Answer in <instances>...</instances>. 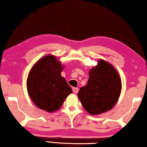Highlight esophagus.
Wrapping results in <instances>:
<instances>
[{"label":"esophagus","instance_id":"34e87169","mask_svg":"<svg viewBox=\"0 0 147 147\" xmlns=\"http://www.w3.org/2000/svg\"><path fill=\"white\" fill-rule=\"evenodd\" d=\"M78 88H73V92L75 94H77L78 92Z\"/></svg>","mask_w":147,"mask_h":147}]
</instances>
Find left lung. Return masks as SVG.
<instances>
[{
	"mask_svg": "<svg viewBox=\"0 0 147 147\" xmlns=\"http://www.w3.org/2000/svg\"><path fill=\"white\" fill-rule=\"evenodd\" d=\"M121 90V79L117 70L111 63L100 59L97 65L90 69L88 83L80 88L78 96L88 113L98 115L114 107Z\"/></svg>",
	"mask_w": 147,
	"mask_h": 147,
	"instance_id": "obj_1",
	"label": "left lung"
}]
</instances>
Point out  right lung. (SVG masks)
I'll use <instances>...</instances> for the list:
<instances>
[{"label": "right lung", "instance_id": "1", "mask_svg": "<svg viewBox=\"0 0 147 147\" xmlns=\"http://www.w3.org/2000/svg\"><path fill=\"white\" fill-rule=\"evenodd\" d=\"M64 65L55 55L43 56L34 64L27 80L29 96L36 106L47 112L57 111L72 90L61 73Z\"/></svg>", "mask_w": 147, "mask_h": 147}]
</instances>
